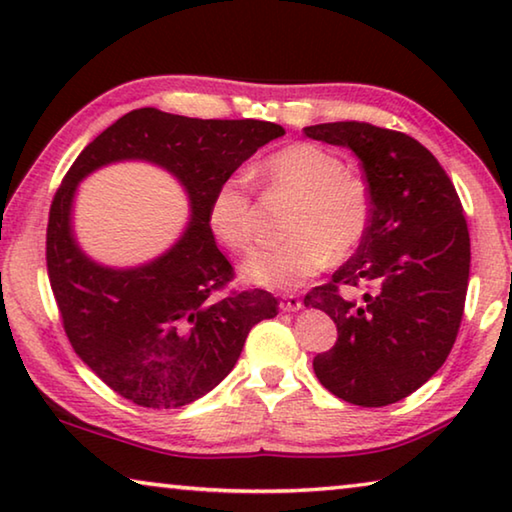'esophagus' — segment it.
<instances>
[{"label": "esophagus", "instance_id": "esophagus-1", "mask_svg": "<svg viewBox=\"0 0 512 512\" xmlns=\"http://www.w3.org/2000/svg\"><path fill=\"white\" fill-rule=\"evenodd\" d=\"M302 307V300L298 296H287L280 302L282 311H298Z\"/></svg>", "mask_w": 512, "mask_h": 512}]
</instances>
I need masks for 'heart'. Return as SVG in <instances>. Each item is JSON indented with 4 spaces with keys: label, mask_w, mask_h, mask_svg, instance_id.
<instances>
[{
    "label": "heart",
    "mask_w": 512,
    "mask_h": 512,
    "mask_svg": "<svg viewBox=\"0 0 512 512\" xmlns=\"http://www.w3.org/2000/svg\"><path fill=\"white\" fill-rule=\"evenodd\" d=\"M259 176L273 194L296 198L289 214L287 244L250 255L241 275L250 284L291 291L323 271L329 259L352 255L370 223V189L359 173L345 169L339 155L300 142L268 155ZM207 225L223 246L237 253L257 239L253 192L237 176L223 178L207 203Z\"/></svg>",
    "instance_id": "1"
}]
</instances>
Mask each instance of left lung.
I'll return each mask as SVG.
<instances>
[{
  "mask_svg": "<svg viewBox=\"0 0 512 512\" xmlns=\"http://www.w3.org/2000/svg\"><path fill=\"white\" fill-rule=\"evenodd\" d=\"M311 140L348 146L370 189L366 237L305 305L336 323L334 348L314 372L329 393L357 406L409 397L443 366L461 327L470 280V232L452 180L406 133L366 121L302 128ZM343 286H366L350 299Z\"/></svg>",
  "mask_w": 512,
  "mask_h": 512,
  "instance_id": "8db88e82",
  "label": "left lung"
}]
</instances>
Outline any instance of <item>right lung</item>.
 I'll list each match as a JSON object with an SVG mask.
<instances>
[{"mask_svg":"<svg viewBox=\"0 0 512 512\" xmlns=\"http://www.w3.org/2000/svg\"><path fill=\"white\" fill-rule=\"evenodd\" d=\"M284 128L259 119H192L131 110L85 146L51 201L47 273L74 352L117 395L146 409H178L235 368L246 336L277 316L268 291H230L235 268L216 248L207 203L259 146ZM146 159L186 187L193 216L176 245L137 269H108L71 235L75 187L94 168Z\"/></svg>","mask_w":512,"mask_h":512,"instance_id":"right-lung-1","label":"right lung"}]
</instances>
